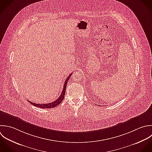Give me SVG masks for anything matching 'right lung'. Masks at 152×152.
<instances>
[{
    "label": "right lung",
    "instance_id": "obj_1",
    "mask_svg": "<svg viewBox=\"0 0 152 152\" xmlns=\"http://www.w3.org/2000/svg\"><path fill=\"white\" fill-rule=\"evenodd\" d=\"M72 75V73H71L66 79L65 82H64V86H63V89L62 91V92L60 95V96L56 100L54 101V102H51V103H49V104H35V103H33L29 101H28L31 104L33 105L35 107H39V108H54L56 107H57V105H58L63 100L64 98V95H65V93H66V86H67V82H68V80L69 79H70V77H71V75Z\"/></svg>",
    "mask_w": 152,
    "mask_h": 152
}]
</instances>
